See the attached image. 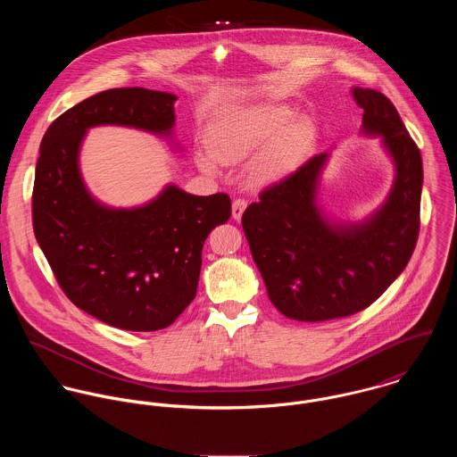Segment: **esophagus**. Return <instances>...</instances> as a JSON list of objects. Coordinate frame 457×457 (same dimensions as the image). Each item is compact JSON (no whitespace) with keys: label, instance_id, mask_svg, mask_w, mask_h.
Listing matches in <instances>:
<instances>
[{"label":"esophagus","instance_id":"esophagus-1","mask_svg":"<svg viewBox=\"0 0 457 457\" xmlns=\"http://www.w3.org/2000/svg\"><path fill=\"white\" fill-rule=\"evenodd\" d=\"M246 205H248V202H246L245 198H236V200L232 202V218H234V220H241V216H243Z\"/></svg>","mask_w":457,"mask_h":457}]
</instances>
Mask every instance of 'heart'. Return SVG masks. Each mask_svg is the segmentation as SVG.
<instances>
[{"mask_svg": "<svg viewBox=\"0 0 457 457\" xmlns=\"http://www.w3.org/2000/svg\"><path fill=\"white\" fill-rule=\"evenodd\" d=\"M292 112L283 107L246 109L220 123L211 133V153L223 163H237L250 156L267 138L283 130ZM299 142V129L285 131L252 165V178L259 183L276 178L290 163ZM198 167L216 172V162L209 154L196 156Z\"/></svg>", "mask_w": 457, "mask_h": 457, "instance_id": "heart-1", "label": "heart"}]
</instances>
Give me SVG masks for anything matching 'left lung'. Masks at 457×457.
Wrapping results in <instances>:
<instances>
[{
    "mask_svg": "<svg viewBox=\"0 0 457 457\" xmlns=\"http://www.w3.org/2000/svg\"><path fill=\"white\" fill-rule=\"evenodd\" d=\"M362 130L380 135L395 163L387 202L366 221L330 225L315 204L327 153L262 190L243 230L270 303L301 322L343 319L371 306L403 272L420 227L422 158L391 100L353 87Z\"/></svg>",
    "mask_w": 457,
    "mask_h": 457,
    "instance_id": "obj_1",
    "label": "left lung"
}]
</instances>
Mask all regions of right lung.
I'll return each instance as SVG.
<instances>
[{
	"label": "right lung",
	"mask_w": 457,
	"mask_h": 457,
	"mask_svg": "<svg viewBox=\"0 0 457 457\" xmlns=\"http://www.w3.org/2000/svg\"><path fill=\"white\" fill-rule=\"evenodd\" d=\"M176 95L118 87L93 95L47 129L35 170L33 230L66 297L107 326L158 330L194 301L209 232L232 214L230 196L167 187L135 209H111L79 172L84 133L123 125L169 135Z\"/></svg>",
	"instance_id": "add662e5"
}]
</instances>
